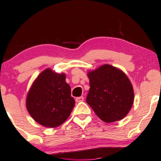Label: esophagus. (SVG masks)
I'll list each match as a JSON object with an SVG mask.
<instances>
[{"instance_id":"esophagus-1","label":"esophagus","mask_w":161,"mask_h":161,"mask_svg":"<svg viewBox=\"0 0 161 161\" xmlns=\"http://www.w3.org/2000/svg\"><path fill=\"white\" fill-rule=\"evenodd\" d=\"M84 101V97H82V96H81V97H76V98H75V101H76L77 103L82 102V101Z\"/></svg>"}]
</instances>
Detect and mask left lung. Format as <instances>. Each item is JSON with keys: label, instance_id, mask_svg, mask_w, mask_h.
<instances>
[{"label": "left lung", "instance_id": "left-lung-1", "mask_svg": "<svg viewBox=\"0 0 161 161\" xmlns=\"http://www.w3.org/2000/svg\"><path fill=\"white\" fill-rule=\"evenodd\" d=\"M90 89L86 102L100 119L112 123L123 119L134 102L132 83L122 70L109 64L88 71Z\"/></svg>", "mask_w": 161, "mask_h": 161}]
</instances>
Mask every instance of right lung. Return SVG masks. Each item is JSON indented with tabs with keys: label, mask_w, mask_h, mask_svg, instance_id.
<instances>
[{
	"label": "right lung",
	"mask_w": 161,
	"mask_h": 161,
	"mask_svg": "<svg viewBox=\"0 0 161 161\" xmlns=\"http://www.w3.org/2000/svg\"><path fill=\"white\" fill-rule=\"evenodd\" d=\"M75 106L71 88L64 73L46 69L38 75L26 97L29 114L40 125L49 128L65 122Z\"/></svg>",
	"instance_id": "1"
}]
</instances>
